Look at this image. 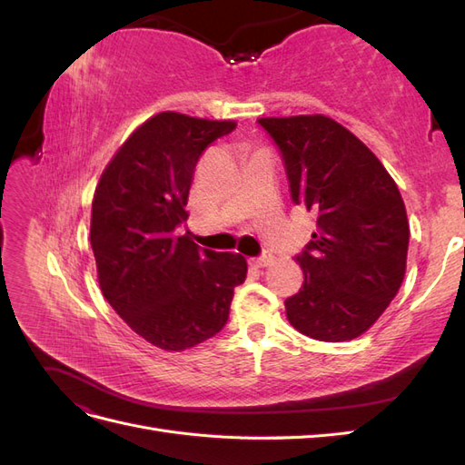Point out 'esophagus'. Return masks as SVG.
I'll list each match as a JSON object with an SVG mask.
<instances>
[{
  "mask_svg": "<svg viewBox=\"0 0 465 465\" xmlns=\"http://www.w3.org/2000/svg\"><path fill=\"white\" fill-rule=\"evenodd\" d=\"M272 262H273V256L270 254V252H263L262 256L252 258V260H250V265H254V267H267V265H272Z\"/></svg>",
  "mask_w": 465,
  "mask_h": 465,
  "instance_id": "obj_1",
  "label": "esophagus"
}]
</instances>
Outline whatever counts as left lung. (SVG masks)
<instances>
[{"mask_svg": "<svg viewBox=\"0 0 465 465\" xmlns=\"http://www.w3.org/2000/svg\"><path fill=\"white\" fill-rule=\"evenodd\" d=\"M273 139L292 203L316 215L297 262L304 283L285 301L287 318L320 341L367 331L405 275L410 224L396 182L374 153L326 116L260 118Z\"/></svg>", "mask_w": 465, "mask_h": 465, "instance_id": "left-lung-1", "label": "left lung"}]
</instances>
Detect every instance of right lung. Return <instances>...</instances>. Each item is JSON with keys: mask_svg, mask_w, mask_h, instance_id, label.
<instances>
[{"mask_svg": "<svg viewBox=\"0 0 465 465\" xmlns=\"http://www.w3.org/2000/svg\"><path fill=\"white\" fill-rule=\"evenodd\" d=\"M234 122L161 112L128 137L98 182L91 246L104 299L151 345L184 351L217 335L248 265L176 236L195 164Z\"/></svg>", "mask_w": 465, "mask_h": 465, "instance_id": "right-lung-1", "label": "right lung"}]
</instances>
